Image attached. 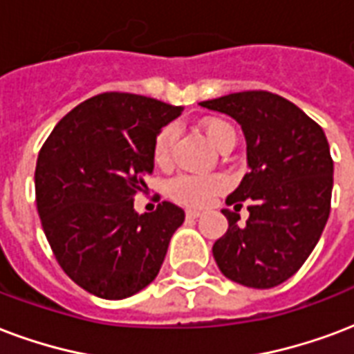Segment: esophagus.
I'll return each mask as SVG.
<instances>
[{
    "label": "esophagus",
    "mask_w": 354,
    "mask_h": 354,
    "mask_svg": "<svg viewBox=\"0 0 354 354\" xmlns=\"http://www.w3.org/2000/svg\"><path fill=\"white\" fill-rule=\"evenodd\" d=\"M201 215L202 213L198 212V209H187V212H185V217H187V219H198Z\"/></svg>",
    "instance_id": "esophagus-1"
}]
</instances>
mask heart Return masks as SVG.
Listing matches in <instances>:
<instances>
[{"mask_svg":"<svg viewBox=\"0 0 354 354\" xmlns=\"http://www.w3.org/2000/svg\"><path fill=\"white\" fill-rule=\"evenodd\" d=\"M201 129L204 137L207 139V142L213 148L221 150V152L236 145V129L232 128L226 120L206 118V120L201 122ZM174 137H176L174 126H165V128L159 129L152 148L156 165L165 167L171 163ZM225 187V178L221 176H189V174H182V176L174 178L169 183V195L174 201L187 204V206H204Z\"/></svg>","mask_w":354,"mask_h":354,"instance_id":"heart-1","label":"heart"}]
</instances>
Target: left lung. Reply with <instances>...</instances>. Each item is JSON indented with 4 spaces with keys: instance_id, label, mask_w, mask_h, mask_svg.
Returning a JSON list of instances; mask_svg holds the SVG:
<instances>
[{
    "instance_id": "left-lung-1",
    "label": "left lung",
    "mask_w": 354,
    "mask_h": 354,
    "mask_svg": "<svg viewBox=\"0 0 354 354\" xmlns=\"http://www.w3.org/2000/svg\"><path fill=\"white\" fill-rule=\"evenodd\" d=\"M239 122L250 171L226 204L249 202V219L223 209L228 230L213 245L221 273L237 284L267 290L301 269L327 225L334 163L317 122L290 100L245 91L201 102Z\"/></svg>"
}]
</instances>
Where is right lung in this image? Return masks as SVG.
<instances>
[{"instance_id":"add662e5","label":"right lung","mask_w":354,"mask_h":354,"mask_svg":"<svg viewBox=\"0 0 354 354\" xmlns=\"http://www.w3.org/2000/svg\"><path fill=\"white\" fill-rule=\"evenodd\" d=\"M183 107L129 93H104L64 115L35 169L42 230L63 271L83 290L118 301L158 277L185 213L161 202L133 209L152 174L159 129Z\"/></svg>"}]
</instances>
